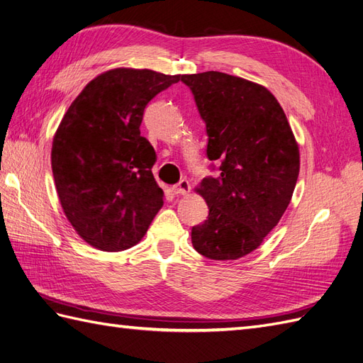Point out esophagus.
Listing matches in <instances>:
<instances>
[{"label":"esophagus","mask_w":363,"mask_h":363,"mask_svg":"<svg viewBox=\"0 0 363 363\" xmlns=\"http://www.w3.org/2000/svg\"><path fill=\"white\" fill-rule=\"evenodd\" d=\"M172 192L175 195H186L191 192V184L188 180H180L177 184L172 186Z\"/></svg>","instance_id":"34e87169"}]
</instances>
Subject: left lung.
I'll return each instance as SVG.
<instances>
[{"mask_svg":"<svg viewBox=\"0 0 363 363\" xmlns=\"http://www.w3.org/2000/svg\"><path fill=\"white\" fill-rule=\"evenodd\" d=\"M206 123L217 179L197 191L209 217L191 232L203 257L233 261L261 246L286 212L299 175V146L266 86L220 72L183 74Z\"/></svg>","mask_w":363,"mask_h":363,"instance_id":"1","label":"left lung"}]
</instances>
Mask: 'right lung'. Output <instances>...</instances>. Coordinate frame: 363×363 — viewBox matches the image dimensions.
<instances>
[{"label":"right lung","instance_id":"obj_1","mask_svg":"<svg viewBox=\"0 0 363 363\" xmlns=\"http://www.w3.org/2000/svg\"><path fill=\"white\" fill-rule=\"evenodd\" d=\"M180 74L113 68L68 106L52 145L62 211L79 237L104 252L135 246L163 206L155 151L140 135L145 106Z\"/></svg>","mask_w":363,"mask_h":363}]
</instances>
